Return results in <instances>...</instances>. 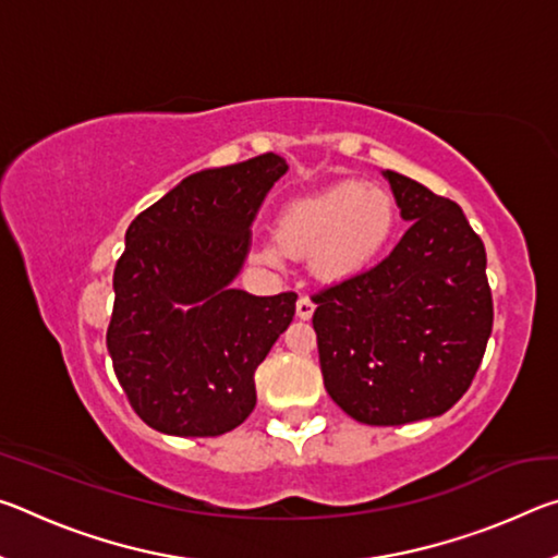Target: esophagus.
<instances>
[{
  "mask_svg": "<svg viewBox=\"0 0 558 558\" xmlns=\"http://www.w3.org/2000/svg\"><path fill=\"white\" fill-rule=\"evenodd\" d=\"M295 313H298L300 319H310V317H313V313H315V302L310 300L307 295H302L298 300V305H295Z\"/></svg>",
  "mask_w": 558,
  "mask_h": 558,
  "instance_id": "1",
  "label": "esophagus"
}]
</instances>
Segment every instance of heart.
I'll list each match as a JSON object with an SVG mask.
<instances>
[{
	"label": "heart",
	"mask_w": 558,
	"mask_h": 558,
	"mask_svg": "<svg viewBox=\"0 0 558 558\" xmlns=\"http://www.w3.org/2000/svg\"><path fill=\"white\" fill-rule=\"evenodd\" d=\"M393 219V199L384 189L339 182L282 206L276 216V239L260 241L253 258L278 268L286 256H313L319 278L347 280L379 260Z\"/></svg>",
	"instance_id": "heart-1"
}]
</instances>
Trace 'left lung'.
<instances>
[{
	"mask_svg": "<svg viewBox=\"0 0 558 558\" xmlns=\"http://www.w3.org/2000/svg\"><path fill=\"white\" fill-rule=\"evenodd\" d=\"M411 221L374 268L313 295L319 366L332 401L366 426L446 413L470 389L493 332L480 235L456 202L386 169Z\"/></svg>",
	"mask_w": 558,
	"mask_h": 558,
	"instance_id": "left-lung-1",
	"label": "left lung"
}]
</instances>
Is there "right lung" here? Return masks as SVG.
<instances>
[{"label": "right lung", "mask_w": 558, "mask_h": 558, "mask_svg": "<svg viewBox=\"0 0 558 558\" xmlns=\"http://www.w3.org/2000/svg\"><path fill=\"white\" fill-rule=\"evenodd\" d=\"M286 159L258 155L179 182L130 223L112 272L108 352L122 391L167 436L229 433L256 409V369L295 315V292L231 288L251 223Z\"/></svg>", "instance_id": "obj_1"}]
</instances>
